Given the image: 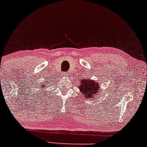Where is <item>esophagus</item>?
<instances>
[{
	"mask_svg": "<svg viewBox=\"0 0 147 147\" xmlns=\"http://www.w3.org/2000/svg\"><path fill=\"white\" fill-rule=\"evenodd\" d=\"M63 75H64L65 77H68V76H69V75H68V73H65L64 74H63Z\"/></svg>",
	"mask_w": 147,
	"mask_h": 147,
	"instance_id": "1",
	"label": "esophagus"
}]
</instances>
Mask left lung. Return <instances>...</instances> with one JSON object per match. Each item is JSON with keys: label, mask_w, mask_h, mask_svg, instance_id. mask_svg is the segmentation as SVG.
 I'll return each instance as SVG.
<instances>
[{"label": "left lung", "mask_w": 147, "mask_h": 147, "mask_svg": "<svg viewBox=\"0 0 147 147\" xmlns=\"http://www.w3.org/2000/svg\"><path fill=\"white\" fill-rule=\"evenodd\" d=\"M79 88L80 93L84 95L86 98H93L94 96L98 94L100 92H101V88L99 84V82L94 80H90L88 78L86 79H82L79 81Z\"/></svg>", "instance_id": "left-lung-1"}]
</instances>
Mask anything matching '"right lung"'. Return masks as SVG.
Segmentation results:
<instances>
[{
	"label": "right lung",
	"instance_id": "1",
	"mask_svg": "<svg viewBox=\"0 0 147 147\" xmlns=\"http://www.w3.org/2000/svg\"><path fill=\"white\" fill-rule=\"evenodd\" d=\"M45 84H42V86H41V88H42V90H41V91H44V90H45ZM43 93V92H42Z\"/></svg>",
	"mask_w": 147,
	"mask_h": 147
}]
</instances>
